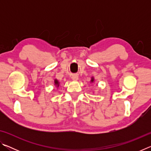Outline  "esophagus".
<instances>
[{"mask_svg": "<svg viewBox=\"0 0 151 151\" xmlns=\"http://www.w3.org/2000/svg\"><path fill=\"white\" fill-rule=\"evenodd\" d=\"M78 77L77 75H73L72 76V80H73V81H78Z\"/></svg>", "mask_w": 151, "mask_h": 151, "instance_id": "obj_1", "label": "esophagus"}]
</instances>
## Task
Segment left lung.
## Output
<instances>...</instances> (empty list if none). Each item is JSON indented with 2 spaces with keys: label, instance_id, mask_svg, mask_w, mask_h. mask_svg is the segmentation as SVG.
Returning <instances> with one entry per match:
<instances>
[{
  "label": "left lung",
  "instance_id": "left-lung-1",
  "mask_svg": "<svg viewBox=\"0 0 151 151\" xmlns=\"http://www.w3.org/2000/svg\"><path fill=\"white\" fill-rule=\"evenodd\" d=\"M94 81V77H92V78H91V83H93Z\"/></svg>",
  "mask_w": 151,
  "mask_h": 151
}]
</instances>
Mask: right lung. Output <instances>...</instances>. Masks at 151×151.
<instances>
[{"mask_svg":"<svg viewBox=\"0 0 151 151\" xmlns=\"http://www.w3.org/2000/svg\"><path fill=\"white\" fill-rule=\"evenodd\" d=\"M54 83H55V85L56 86V87L58 88V86H59V85H60V83H59V82H58V81L57 80V79H55Z\"/></svg>","mask_w":151,"mask_h":151,"instance_id":"1","label":"right lung"}]
</instances>
